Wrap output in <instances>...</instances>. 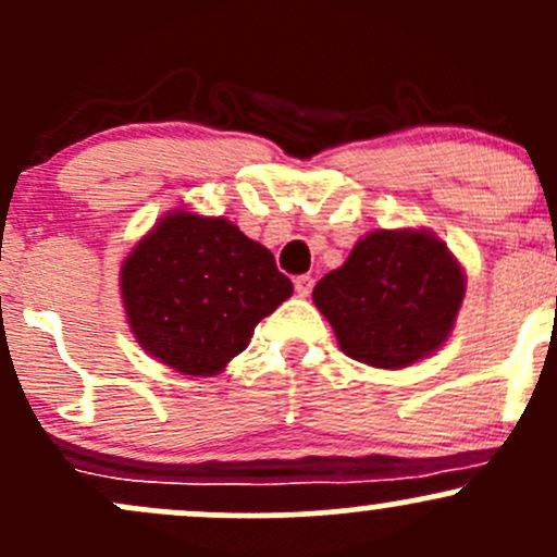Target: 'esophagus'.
<instances>
[{
  "label": "esophagus",
  "mask_w": 557,
  "mask_h": 557,
  "mask_svg": "<svg viewBox=\"0 0 557 557\" xmlns=\"http://www.w3.org/2000/svg\"><path fill=\"white\" fill-rule=\"evenodd\" d=\"M294 288H296L298 296H309V294H312V288H314V280L309 277V274H298V277L294 280Z\"/></svg>",
  "instance_id": "esophagus-1"
}]
</instances>
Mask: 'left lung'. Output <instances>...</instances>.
<instances>
[{
	"mask_svg": "<svg viewBox=\"0 0 557 557\" xmlns=\"http://www.w3.org/2000/svg\"><path fill=\"white\" fill-rule=\"evenodd\" d=\"M312 298L349 357L406 368L448 338L465 274L435 234L382 230L362 237Z\"/></svg>",
	"mask_w": 557,
	"mask_h": 557,
	"instance_id": "left-lung-1",
	"label": "left lung"
}]
</instances>
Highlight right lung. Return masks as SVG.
<instances>
[{
  "mask_svg": "<svg viewBox=\"0 0 557 557\" xmlns=\"http://www.w3.org/2000/svg\"><path fill=\"white\" fill-rule=\"evenodd\" d=\"M290 294L263 245L230 221L184 210L165 215L122 263L131 331L186 376L219 373Z\"/></svg>",
  "mask_w": 557,
  "mask_h": 557,
  "instance_id": "obj_1",
  "label": "right lung"
}]
</instances>
